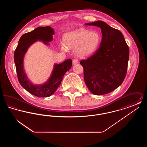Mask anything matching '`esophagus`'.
Instances as JSON below:
<instances>
[{
	"label": "esophagus",
	"instance_id": "1",
	"mask_svg": "<svg viewBox=\"0 0 147 147\" xmlns=\"http://www.w3.org/2000/svg\"><path fill=\"white\" fill-rule=\"evenodd\" d=\"M78 63V61L77 60V59H74L73 60V64H77Z\"/></svg>",
	"mask_w": 147,
	"mask_h": 147
}]
</instances>
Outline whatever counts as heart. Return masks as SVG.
I'll use <instances>...</instances> for the list:
<instances>
[{
  "mask_svg": "<svg viewBox=\"0 0 147 147\" xmlns=\"http://www.w3.org/2000/svg\"><path fill=\"white\" fill-rule=\"evenodd\" d=\"M101 40V36L97 31L78 28L64 35L65 45H62L61 48L64 51H67L68 48H76L78 56L85 57L90 55L97 49Z\"/></svg>",
  "mask_w": 147,
  "mask_h": 147,
  "instance_id": "b5f03b06",
  "label": "heart"
}]
</instances>
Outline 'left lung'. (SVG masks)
I'll list each match as a JSON object with an SVG mask.
<instances>
[{"label":"left lung","instance_id":"1","mask_svg":"<svg viewBox=\"0 0 147 147\" xmlns=\"http://www.w3.org/2000/svg\"><path fill=\"white\" fill-rule=\"evenodd\" d=\"M101 28L102 40L96 52L80 61L84 81L92 94L101 95L117 88L123 82L129 59V48L123 34L102 21L86 23Z\"/></svg>","mask_w":147,"mask_h":147}]
</instances>
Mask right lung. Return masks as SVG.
<instances>
[{
    "mask_svg": "<svg viewBox=\"0 0 147 147\" xmlns=\"http://www.w3.org/2000/svg\"><path fill=\"white\" fill-rule=\"evenodd\" d=\"M54 30L50 26L38 27L20 37L14 52V62L18 80L28 92L37 97H49L57 89L65 73L71 67L72 61L68 59L60 64H55L49 79L42 84H33L29 80L24 68V59L28 48L35 42L41 41L49 46L52 41Z\"/></svg>",
    "mask_w": 147,
    "mask_h": 147,
    "instance_id": "obj_1",
    "label": "right lung"
}]
</instances>
